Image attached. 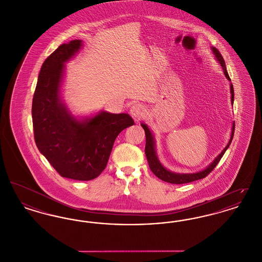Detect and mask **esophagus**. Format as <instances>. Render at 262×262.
Segmentation results:
<instances>
[{
  "label": "esophagus",
  "instance_id": "esophagus-1",
  "mask_svg": "<svg viewBox=\"0 0 262 262\" xmlns=\"http://www.w3.org/2000/svg\"><path fill=\"white\" fill-rule=\"evenodd\" d=\"M130 115L134 117V118H137V119H140V118H143L145 117L146 115V108L144 105L142 104H135L130 107V110H129Z\"/></svg>",
  "mask_w": 262,
  "mask_h": 262
}]
</instances>
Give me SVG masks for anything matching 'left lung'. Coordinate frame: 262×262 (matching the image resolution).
Returning a JSON list of instances; mask_svg holds the SVG:
<instances>
[{
    "label": "left lung",
    "mask_w": 262,
    "mask_h": 262,
    "mask_svg": "<svg viewBox=\"0 0 262 262\" xmlns=\"http://www.w3.org/2000/svg\"><path fill=\"white\" fill-rule=\"evenodd\" d=\"M212 52L214 53L217 61L221 64L224 75L230 81L231 78L228 75L227 69H226V64H225L224 59L222 57V55L220 54V52L217 50L215 47H212ZM230 89H231V103H234V88L233 84L231 83L230 85ZM141 126L143 127L144 132H145V137H146V144H145V155L148 161V165H149L150 170L152 171V173L155 174L157 178H159L160 180H162L164 182L170 183V184H176V185H181V184H187V183H190V182H194L198 180H201L203 178H205L208 174H210L212 170L217 166V164L221 160V158L223 157L226 150L228 149V147L230 146L232 139L234 137V133H235V123H233V126H232V134H231V137L230 140L227 144V146L225 147L224 149L222 150V152L213 160V162L204 170L198 172V173H192V174H179V173H173L169 170H167L165 167H163L162 164L159 161L157 154H156V150H155V141H154V137L151 134L148 126L145 124H141Z\"/></svg>",
    "instance_id": "1"
}]
</instances>
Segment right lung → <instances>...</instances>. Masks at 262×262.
I'll list each match as a JSON object with an SVG mask.
<instances>
[{
  "label": "right lung",
  "instance_id": "right-lung-1",
  "mask_svg": "<svg viewBox=\"0 0 262 262\" xmlns=\"http://www.w3.org/2000/svg\"><path fill=\"white\" fill-rule=\"evenodd\" d=\"M62 44L43 62L32 100L34 139L39 151L63 178L90 181L106 168L116 137L135 122L128 114L102 111L77 120L61 99L64 62L82 46Z\"/></svg>",
  "mask_w": 262,
  "mask_h": 262
}]
</instances>
